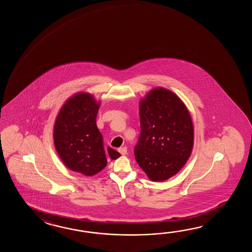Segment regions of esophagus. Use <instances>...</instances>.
I'll return each mask as SVG.
<instances>
[{
    "instance_id": "1",
    "label": "esophagus",
    "mask_w": 252,
    "mask_h": 252,
    "mask_svg": "<svg viewBox=\"0 0 252 252\" xmlns=\"http://www.w3.org/2000/svg\"><path fill=\"white\" fill-rule=\"evenodd\" d=\"M119 152L122 154V155L124 156L127 154V148L126 147H123V148H120L118 150Z\"/></svg>"
}]
</instances>
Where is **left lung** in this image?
<instances>
[{
    "label": "left lung",
    "instance_id": "8db88e82",
    "mask_svg": "<svg viewBox=\"0 0 252 252\" xmlns=\"http://www.w3.org/2000/svg\"><path fill=\"white\" fill-rule=\"evenodd\" d=\"M140 135L135 158L150 180L165 181L190 158L193 126L188 108L173 92L157 87L139 102Z\"/></svg>",
    "mask_w": 252,
    "mask_h": 252
}]
</instances>
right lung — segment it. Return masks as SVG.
Segmentation results:
<instances>
[{"label": "right lung", "mask_w": 252, "mask_h": 252, "mask_svg": "<svg viewBox=\"0 0 252 252\" xmlns=\"http://www.w3.org/2000/svg\"><path fill=\"white\" fill-rule=\"evenodd\" d=\"M100 107L94 96L78 93L60 109L54 125V144L59 158L72 171L91 177L107 165L101 132L96 126ZM112 158L121 154L108 148Z\"/></svg>", "instance_id": "right-lung-1"}]
</instances>
